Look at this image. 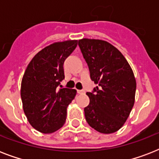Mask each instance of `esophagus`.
Here are the masks:
<instances>
[{
  "label": "esophagus",
  "mask_w": 159,
  "mask_h": 159,
  "mask_svg": "<svg viewBox=\"0 0 159 159\" xmlns=\"http://www.w3.org/2000/svg\"><path fill=\"white\" fill-rule=\"evenodd\" d=\"M77 93L78 94H83V93H85V91L84 90H77Z\"/></svg>",
  "instance_id": "34e87169"
}]
</instances>
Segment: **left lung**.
I'll return each instance as SVG.
<instances>
[{"label": "left lung", "mask_w": 159, "mask_h": 159, "mask_svg": "<svg viewBox=\"0 0 159 159\" xmlns=\"http://www.w3.org/2000/svg\"><path fill=\"white\" fill-rule=\"evenodd\" d=\"M78 45L91 79L98 85L92 92H87L90 103L84 108L86 120L100 133L116 132L125 123L134 104L133 70L123 54L106 41L82 39Z\"/></svg>", "instance_id": "obj_1"}]
</instances>
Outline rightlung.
Segmentation results:
<instances>
[{
    "instance_id": "add662e5",
    "label": "right lung",
    "mask_w": 159,
    "mask_h": 159,
    "mask_svg": "<svg viewBox=\"0 0 159 159\" xmlns=\"http://www.w3.org/2000/svg\"><path fill=\"white\" fill-rule=\"evenodd\" d=\"M77 45V40H67L47 46L32 58L24 73V112L32 127L41 133H53L65 124L67 107L77 91L63 88L60 82L64 79L65 59Z\"/></svg>"
}]
</instances>
